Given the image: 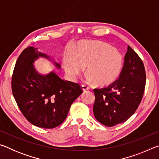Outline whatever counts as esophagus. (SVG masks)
<instances>
[{
	"label": "esophagus",
	"instance_id": "obj_1",
	"mask_svg": "<svg viewBox=\"0 0 159 159\" xmlns=\"http://www.w3.org/2000/svg\"><path fill=\"white\" fill-rule=\"evenodd\" d=\"M81 87H82V89H83V91H86V90H88L90 89V88L88 87V85H82Z\"/></svg>",
	"mask_w": 159,
	"mask_h": 159
}]
</instances>
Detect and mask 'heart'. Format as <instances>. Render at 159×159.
<instances>
[{"label":"heart","instance_id":"obj_1","mask_svg":"<svg viewBox=\"0 0 159 159\" xmlns=\"http://www.w3.org/2000/svg\"><path fill=\"white\" fill-rule=\"evenodd\" d=\"M62 64L68 79L74 80L86 66L88 80L99 86L114 83L121 73L123 56L109 45L102 42L85 41L80 43L75 52L66 50Z\"/></svg>","mask_w":159,"mask_h":159}]
</instances>
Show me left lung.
<instances>
[{
  "label": "left lung",
  "mask_w": 159,
  "mask_h": 159,
  "mask_svg": "<svg viewBox=\"0 0 159 159\" xmlns=\"http://www.w3.org/2000/svg\"><path fill=\"white\" fill-rule=\"evenodd\" d=\"M118 79L107 88H95L93 105L99 122L112 127L127 120L138 109L144 95L146 72L144 64L130 46Z\"/></svg>",
  "instance_id": "left-lung-1"
}]
</instances>
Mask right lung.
I'll use <instances>...</instances> for the list:
<instances>
[{
  "instance_id": "right-lung-1",
  "label": "right lung",
  "mask_w": 159,
  "mask_h": 159,
  "mask_svg": "<svg viewBox=\"0 0 159 159\" xmlns=\"http://www.w3.org/2000/svg\"><path fill=\"white\" fill-rule=\"evenodd\" d=\"M39 57L50 59L36 48L28 47L16 61L12 91L17 106L31 124L51 129L63 123L71 104L83 93L79 83L60 79L55 72L38 74L33 66ZM58 68L60 65L55 63Z\"/></svg>"
}]
</instances>
